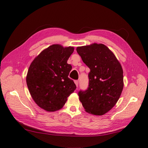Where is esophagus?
Returning a JSON list of instances; mask_svg holds the SVG:
<instances>
[{
	"instance_id": "obj_1",
	"label": "esophagus",
	"mask_w": 148,
	"mask_h": 148,
	"mask_svg": "<svg viewBox=\"0 0 148 148\" xmlns=\"http://www.w3.org/2000/svg\"><path fill=\"white\" fill-rule=\"evenodd\" d=\"M74 82H75V83L76 84V86L78 87V80H75Z\"/></svg>"
}]
</instances>
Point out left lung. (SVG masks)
Here are the masks:
<instances>
[{"mask_svg":"<svg viewBox=\"0 0 148 148\" xmlns=\"http://www.w3.org/2000/svg\"><path fill=\"white\" fill-rule=\"evenodd\" d=\"M77 51L90 69L88 88L78 91L79 101L87 112L104 115L115 105L123 90L122 66L102 44L78 47Z\"/></svg>","mask_w":148,"mask_h":148,"instance_id":"1","label":"left lung"}]
</instances>
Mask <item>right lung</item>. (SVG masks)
<instances>
[{
  "instance_id": "add662e5",
  "label": "right lung",
  "mask_w": 148,
  "mask_h": 148,
  "mask_svg": "<svg viewBox=\"0 0 148 148\" xmlns=\"http://www.w3.org/2000/svg\"><path fill=\"white\" fill-rule=\"evenodd\" d=\"M73 47L53 44L44 49L31 64L26 83L34 102L49 112L60 109L77 88L69 75L72 66L67 60Z\"/></svg>"
}]
</instances>
